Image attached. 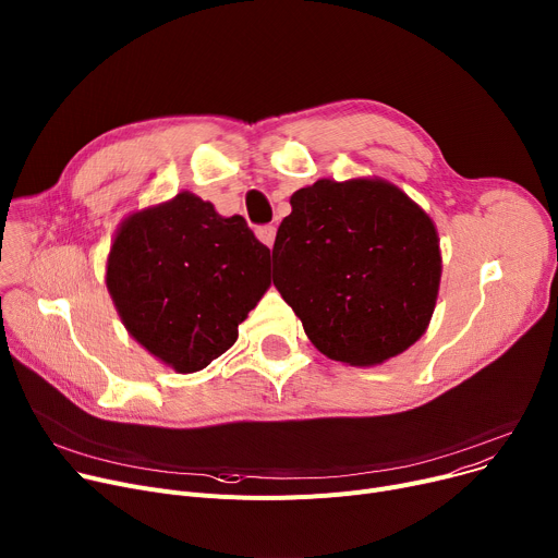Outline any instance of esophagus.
<instances>
[{"mask_svg": "<svg viewBox=\"0 0 558 558\" xmlns=\"http://www.w3.org/2000/svg\"><path fill=\"white\" fill-rule=\"evenodd\" d=\"M275 236H277V227L275 225H260V227H256V239L264 243V245L272 247L275 245Z\"/></svg>", "mask_w": 558, "mask_h": 558, "instance_id": "obj_1", "label": "esophagus"}]
</instances>
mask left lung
<instances>
[{
  "mask_svg": "<svg viewBox=\"0 0 558 558\" xmlns=\"http://www.w3.org/2000/svg\"><path fill=\"white\" fill-rule=\"evenodd\" d=\"M290 205L272 247V281L311 342L357 367L414 344L441 277L430 216L383 180H317Z\"/></svg>",
  "mask_w": 558,
  "mask_h": 558,
  "instance_id": "1",
  "label": "left lung"
}]
</instances>
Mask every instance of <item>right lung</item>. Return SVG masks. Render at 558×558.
I'll list each match as a JSON object with an SVG mask.
<instances>
[{"mask_svg":"<svg viewBox=\"0 0 558 558\" xmlns=\"http://www.w3.org/2000/svg\"><path fill=\"white\" fill-rule=\"evenodd\" d=\"M270 250L243 216L189 191L130 216L108 256V290L128 333L180 374L205 369L239 338L270 286Z\"/></svg>","mask_w":558,"mask_h":558,"instance_id":"obj_1","label":"right lung"}]
</instances>
